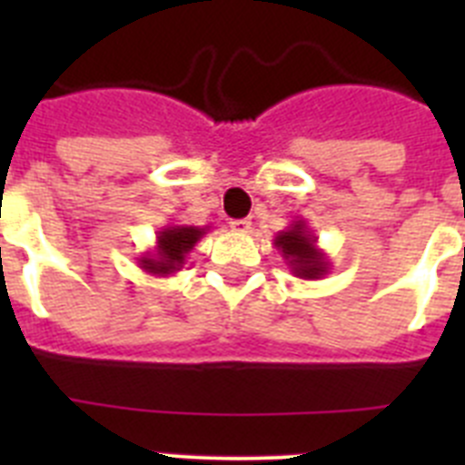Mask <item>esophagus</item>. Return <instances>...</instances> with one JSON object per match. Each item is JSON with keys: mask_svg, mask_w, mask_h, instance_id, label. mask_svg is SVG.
<instances>
[{"mask_svg": "<svg viewBox=\"0 0 465 465\" xmlns=\"http://www.w3.org/2000/svg\"><path fill=\"white\" fill-rule=\"evenodd\" d=\"M230 228L235 230V232H249V230H252V221H249V219H232V221H230Z\"/></svg>", "mask_w": 465, "mask_h": 465, "instance_id": "esophagus-1", "label": "esophagus"}]
</instances>
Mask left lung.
<instances>
[{"label": "left lung", "instance_id": "8db88e82", "mask_svg": "<svg viewBox=\"0 0 465 465\" xmlns=\"http://www.w3.org/2000/svg\"><path fill=\"white\" fill-rule=\"evenodd\" d=\"M319 237L312 232L305 219H298L286 230L277 232L274 246L298 279H322L331 272V258L316 246Z\"/></svg>", "mask_w": 465, "mask_h": 465}]
</instances>
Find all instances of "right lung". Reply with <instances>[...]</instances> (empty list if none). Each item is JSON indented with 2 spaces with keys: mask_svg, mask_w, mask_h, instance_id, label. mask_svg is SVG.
I'll use <instances>...</instances> for the list:
<instances>
[{
  "mask_svg": "<svg viewBox=\"0 0 465 465\" xmlns=\"http://www.w3.org/2000/svg\"><path fill=\"white\" fill-rule=\"evenodd\" d=\"M209 228L197 225H163L155 232V246L137 258V265L153 277H170L186 265L188 253L204 237Z\"/></svg>",
  "mask_w": 465,
  "mask_h": 465,
  "instance_id": "obj_1",
  "label": "right lung"
}]
</instances>
